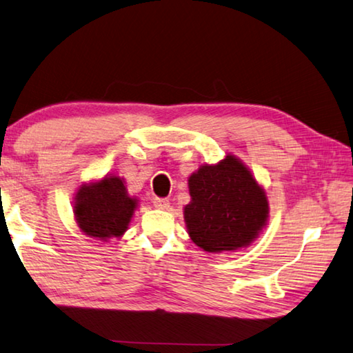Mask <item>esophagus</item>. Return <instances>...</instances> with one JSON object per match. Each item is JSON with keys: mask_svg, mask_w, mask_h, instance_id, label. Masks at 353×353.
Returning <instances> with one entry per match:
<instances>
[{"mask_svg": "<svg viewBox=\"0 0 353 353\" xmlns=\"http://www.w3.org/2000/svg\"><path fill=\"white\" fill-rule=\"evenodd\" d=\"M153 206L157 209H163V211H165V209H169L170 203L167 199H154L153 200Z\"/></svg>", "mask_w": 353, "mask_h": 353, "instance_id": "esophagus-1", "label": "esophagus"}]
</instances>
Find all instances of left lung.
Returning <instances> with one entry per match:
<instances>
[{
	"label": "left lung",
	"mask_w": 353,
	"mask_h": 353,
	"mask_svg": "<svg viewBox=\"0 0 353 353\" xmlns=\"http://www.w3.org/2000/svg\"><path fill=\"white\" fill-rule=\"evenodd\" d=\"M188 186L190 201L183 208L184 223L203 251L220 254L248 248L267 228V190L236 154L200 165L189 175Z\"/></svg>",
	"instance_id": "left-lung-1"
}]
</instances>
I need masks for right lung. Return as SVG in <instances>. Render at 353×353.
<instances>
[{
    "instance_id": "add662e5",
    "label": "right lung",
    "mask_w": 353,
    "mask_h": 353,
    "mask_svg": "<svg viewBox=\"0 0 353 353\" xmlns=\"http://www.w3.org/2000/svg\"><path fill=\"white\" fill-rule=\"evenodd\" d=\"M138 206L139 199L128 194L125 180L108 173L80 184L74 194L72 212L85 236L108 242L127 232Z\"/></svg>"
}]
</instances>
